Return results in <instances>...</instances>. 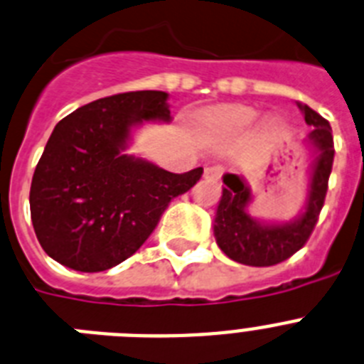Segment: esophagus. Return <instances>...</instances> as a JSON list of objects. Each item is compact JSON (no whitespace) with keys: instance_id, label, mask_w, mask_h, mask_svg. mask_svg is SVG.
<instances>
[{"instance_id":"esophagus-1","label":"esophagus","mask_w":364,"mask_h":364,"mask_svg":"<svg viewBox=\"0 0 364 364\" xmlns=\"http://www.w3.org/2000/svg\"><path fill=\"white\" fill-rule=\"evenodd\" d=\"M223 175H225V167L223 166H208L204 169V176L210 180H219Z\"/></svg>"}]
</instances>
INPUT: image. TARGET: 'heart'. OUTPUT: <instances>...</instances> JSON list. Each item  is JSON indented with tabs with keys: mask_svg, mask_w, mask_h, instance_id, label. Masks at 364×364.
Segmentation results:
<instances>
[{
	"mask_svg": "<svg viewBox=\"0 0 364 364\" xmlns=\"http://www.w3.org/2000/svg\"><path fill=\"white\" fill-rule=\"evenodd\" d=\"M257 112L248 107H220L204 116V127L213 132H239L252 125Z\"/></svg>",
	"mask_w": 364,
	"mask_h": 364,
	"instance_id": "obj_1",
	"label": "heart"
}]
</instances>
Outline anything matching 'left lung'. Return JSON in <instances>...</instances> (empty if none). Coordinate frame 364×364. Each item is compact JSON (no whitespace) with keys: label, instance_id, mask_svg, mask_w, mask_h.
<instances>
[{"label":"left lung","instance_id":"8db88e82","mask_svg":"<svg viewBox=\"0 0 364 364\" xmlns=\"http://www.w3.org/2000/svg\"><path fill=\"white\" fill-rule=\"evenodd\" d=\"M298 107L304 112L307 125L313 127L309 144L318 152L313 161L309 195L302 215L284 225L259 223L247 213L252 195L245 180L237 175H225L223 178L226 188H223V197L217 206L213 234L220 250L243 265L271 267L289 259L307 243L324 206L335 156L331 127L328 119L307 105Z\"/></svg>","mask_w":364,"mask_h":364}]
</instances>
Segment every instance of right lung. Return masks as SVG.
<instances>
[{
    "mask_svg": "<svg viewBox=\"0 0 364 364\" xmlns=\"http://www.w3.org/2000/svg\"><path fill=\"white\" fill-rule=\"evenodd\" d=\"M167 97L156 90L116 93L58 121L29 193L34 234L55 262L80 272L119 265L203 176V167L176 175L123 154L132 127L171 119Z\"/></svg>",
    "mask_w": 364,
    "mask_h": 364,
    "instance_id": "add662e5",
    "label": "right lung"
}]
</instances>
